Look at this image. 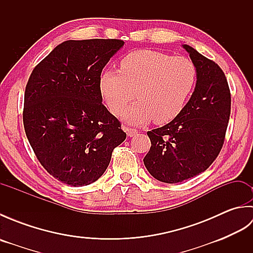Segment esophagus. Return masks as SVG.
Here are the masks:
<instances>
[{
    "label": "esophagus",
    "mask_w": 253,
    "mask_h": 253,
    "mask_svg": "<svg viewBox=\"0 0 253 253\" xmlns=\"http://www.w3.org/2000/svg\"><path fill=\"white\" fill-rule=\"evenodd\" d=\"M124 130H125L127 132L128 137H133L136 136L138 133V130L135 129V128H129V127H124Z\"/></svg>",
    "instance_id": "34e87169"
}]
</instances>
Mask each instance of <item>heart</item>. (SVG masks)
Here are the masks:
<instances>
[{
  "instance_id": "1",
  "label": "heart",
  "mask_w": 253,
  "mask_h": 253,
  "mask_svg": "<svg viewBox=\"0 0 253 253\" xmlns=\"http://www.w3.org/2000/svg\"><path fill=\"white\" fill-rule=\"evenodd\" d=\"M196 82V68L185 56L138 50L121 60V71L107 68L100 92L113 114L120 115L136 93L138 101L123 118L135 125L169 123L185 106Z\"/></svg>"
}]
</instances>
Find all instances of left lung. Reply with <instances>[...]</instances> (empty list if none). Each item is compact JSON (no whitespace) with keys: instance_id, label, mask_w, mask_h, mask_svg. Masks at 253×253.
<instances>
[{"instance_id":"obj_1","label":"left lung","mask_w":253,"mask_h":253,"mask_svg":"<svg viewBox=\"0 0 253 253\" xmlns=\"http://www.w3.org/2000/svg\"><path fill=\"white\" fill-rule=\"evenodd\" d=\"M184 49L196 67L197 84L178 116L148 131L151 148L143 159L155 179L176 184L209 169L222 150L230 115V91L224 72L193 47Z\"/></svg>"}]
</instances>
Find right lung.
I'll list each match as a JSON object with an SVG mask.
<instances>
[{"label": "right lung", "mask_w": 253, "mask_h": 253, "mask_svg": "<svg viewBox=\"0 0 253 253\" xmlns=\"http://www.w3.org/2000/svg\"><path fill=\"white\" fill-rule=\"evenodd\" d=\"M123 40H68L32 71L23 121L30 146L45 170L82 187L103 175L112 152L126 139L117 118L102 104L100 76Z\"/></svg>", "instance_id": "obj_1"}]
</instances>
